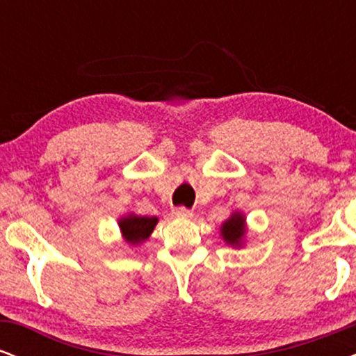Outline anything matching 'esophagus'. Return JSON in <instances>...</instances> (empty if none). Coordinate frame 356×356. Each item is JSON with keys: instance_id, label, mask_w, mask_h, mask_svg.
<instances>
[{"instance_id": "esophagus-1", "label": "esophagus", "mask_w": 356, "mask_h": 356, "mask_svg": "<svg viewBox=\"0 0 356 356\" xmlns=\"http://www.w3.org/2000/svg\"><path fill=\"white\" fill-rule=\"evenodd\" d=\"M172 214L175 216V218H182V219H187L191 218L192 212L189 209H186V207H177V209L172 211Z\"/></svg>"}]
</instances>
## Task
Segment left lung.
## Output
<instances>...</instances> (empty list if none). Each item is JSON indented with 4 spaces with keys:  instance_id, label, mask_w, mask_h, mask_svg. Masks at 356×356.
<instances>
[{
    "instance_id": "left-lung-1",
    "label": "left lung",
    "mask_w": 356,
    "mask_h": 356,
    "mask_svg": "<svg viewBox=\"0 0 356 356\" xmlns=\"http://www.w3.org/2000/svg\"><path fill=\"white\" fill-rule=\"evenodd\" d=\"M246 234H248V222L244 212L234 211L231 216L220 224V238L227 246L241 249L246 244Z\"/></svg>"
}]
</instances>
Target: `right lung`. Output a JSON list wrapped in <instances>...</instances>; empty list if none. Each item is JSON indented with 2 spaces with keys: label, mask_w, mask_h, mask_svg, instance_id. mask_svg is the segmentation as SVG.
I'll return each mask as SVG.
<instances>
[{
  "label": "right lung",
  "mask_w": 356,
  "mask_h": 356,
  "mask_svg": "<svg viewBox=\"0 0 356 356\" xmlns=\"http://www.w3.org/2000/svg\"><path fill=\"white\" fill-rule=\"evenodd\" d=\"M157 222L159 218H155V216L149 218V216H138L136 212H129V214L118 218V229H120L122 239L129 246L136 248L149 239Z\"/></svg>",
  "instance_id": "add662e5"
}]
</instances>
